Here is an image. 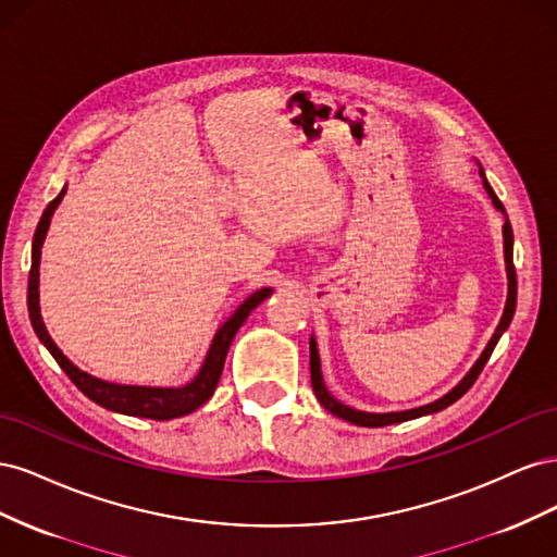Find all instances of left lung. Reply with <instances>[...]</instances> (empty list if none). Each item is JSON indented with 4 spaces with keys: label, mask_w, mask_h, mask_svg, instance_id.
<instances>
[{
    "label": "left lung",
    "mask_w": 557,
    "mask_h": 557,
    "mask_svg": "<svg viewBox=\"0 0 557 557\" xmlns=\"http://www.w3.org/2000/svg\"><path fill=\"white\" fill-rule=\"evenodd\" d=\"M481 176H483V170H481ZM483 185H485L487 195H491L495 209H497V211H502L504 215H507V211H504L502 201H499V199H497V195L493 193L491 183L485 181V176H483ZM502 232H504V262H507V278H509L507 305H504V313H502L499 325H497V330H495V334H493V339L487 342L485 350L481 352V358L476 360V364L469 369V374H467L458 385H455L448 395H444L442 399H436V401H432V404H425V407L411 409V411H395V413H367V411H356V409H350V407H346V404H342L339 399H334V397L327 393V387H325V383H323V374H320V358H318L315 339L311 336V342H309V350H311L309 364H311V385H313V393H315L318 401L323 404V407H325L330 413L339 416V418L348 420V423H352V425H360V428H383V425H393V423H404V420H413V418H420V416L436 413V411H442V409L450 407L453 401H458V399L469 391V387L476 383V379H479V374L483 372V367H485L487 358L493 356V350H495V346H497V342H499V336H502L504 332H507V327L511 325V318H513V313H516V295H518V285H516V267H513V232H511L509 218H507V223H504Z\"/></svg>",
    "instance_id": "obj_1"
}]
</instances>
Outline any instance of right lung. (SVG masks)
Here are the masks:
<instances>
[{
    "label": "right lung",
    "mask_w": 557,
    "mask_h": 557,
    "mask_svg": "<svg viewBox=\"0 0 557 557\" xmlns=\"http://www.w3.org/2000/svg\"><path fill=\"white\" fill-rule=\"evenodd\" d=\"M64 193H66V185L60 190V195L46 207L41 221L37 225V232H35V242H32V269H29V283H27V309H29L32 327H35L41 344L50 350V356H53L55 362L64 369V374L74 381V385L83 395L90 397L95 404H99V407H104L115 413L139 416V418H150V420H172V418L193 413L213 395L218 381H221L223 364H225L234 334L239 332V327L244 325V320L250 315V311L256 309L260 301H264L269 295H272V288H262V290L252 293L244 301V305L225 320L221 330H218L213 336L211 348L205 358V364H201L199 374L190 383H185L181 387H146V385H121V383H109V381L97 379L88 372H83V369H78L55 346V342L50 339V334L41 320V309H39L41 246L46 239L50 218H53Z\"/></svg>",
    "instance_id": "add662e5"
}]
</instances>
